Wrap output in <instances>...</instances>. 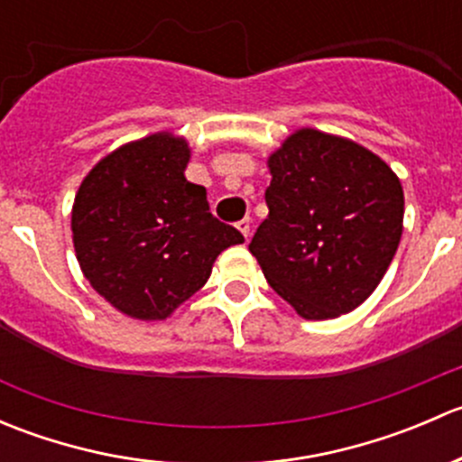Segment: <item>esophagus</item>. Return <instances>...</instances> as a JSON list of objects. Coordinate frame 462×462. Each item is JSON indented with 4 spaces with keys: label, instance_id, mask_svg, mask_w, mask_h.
<instances>
[{
    "label": "esophagus",
    "instance_id": "34e87169",
    "mask_svg": "<svg viewBox=\"0 0 462 462\" xmlns=\"http://www.w3.org/2000/svg\"><path fill=\"white\" fill-rule=\"evenodd\" d=\"M250 223H253V221H250V217L241 218V221L236 223V227H239V232L245 236V239H248V236H250V227H253V226H250Z\"/></svg>",
    "mask_w": 462,
    "mask_h": 462
}]
</instances>
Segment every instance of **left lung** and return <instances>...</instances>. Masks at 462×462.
I'll use <instances>...</instances> for the list:
<instances>
[{
  "label": "left lung",
  "mask_w": 462,
  "mask_h": 462,
  "mask_svg": "<svg viewBox=\"0 0 462 462\" xmlns=\"http://www.w3.org/2000/svg\"><path fill=\"white\" fill-rule=\"evenodd\" d=\"M265 205L250 253L301 318L357 309L402 236L404 194L382 158L346 138L300 129L268 158Z\"/></svg>",
  "instance_id": "1"
}]
</instances>
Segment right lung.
Here are the masks:
<instances>
[{"label":"right lung","mask_w":462,"mask_h":462,"mask_svg":"<svg viewBox=\"0 0 462 462\" xmlns=\"http://www.w3.org/2000/svg\"><path fill=\"white\" fill-rule=\"evenodd\" d=\"M183 138L153 134L102 158L76 194L73 245L91 286L120 313L165 319L194 295L236 227L209 212L203 185L185 179Z\"/></svg>","instance_id":"obj_1"}]
</instances>
